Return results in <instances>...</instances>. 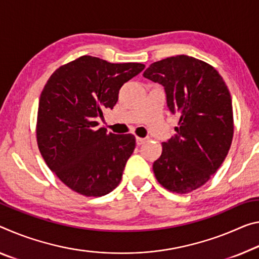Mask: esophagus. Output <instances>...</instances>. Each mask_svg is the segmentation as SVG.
I'll return each instance as SVG.
<instances>
[{
  "mask_svg": "<svg viewBox=\"0 0 259 259\" xmlns=\"http://www.w3.org/2000/svg\"><path fill=\"white\" fill-rule=\"evenodd\" d=\"M145 142H146V139H145V138L136 137V143H137V145H142V144H144Z\"/></svg>",
  "mask_w": 259,
  "mask_h": 259,
  "instance_id": "obj_1",
  "label": "esophagus"
}]
</instances>
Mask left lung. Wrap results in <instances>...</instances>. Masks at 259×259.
Returning a JSON list of instances; mask_svg holds the SVG:
<instances>
[{"mask_svg": "<svg viewBox=\"0 0 259 259\" xmlns=\"http://www.w3.org/2000/svg\"><path fill=\"white\" fill-rule=\"evenodd\" d=\"M143 76L163 86L170 113L180 116L175 136L153 162L167 190L188 194L206 183L224 162L234 133L232 98L212 65L187 55L152 63Z\"/></svg>", "mask_w": 259, "mask_h": 259, "instance_id": "obj_1", "label": "left lung"}]
</instances>
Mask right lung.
<instances>
[{"instance_id":"1","label":"right lung","mask_w":259,"mask_h":259,"mask_svg":"<svg viewBox=\"0 0 259 259\" xmlns=\"http://www.w3.org/2000/svg\"><path fill=\"white\" fill-rule=\"evenodd\" d=\"M144 68L85 55L49 77L39 100L36 142L49 169L71 190L100 197L121 182L136 139L107 134L97 120L113 109L122 85Z\"/></svg>"}]
</instances>
